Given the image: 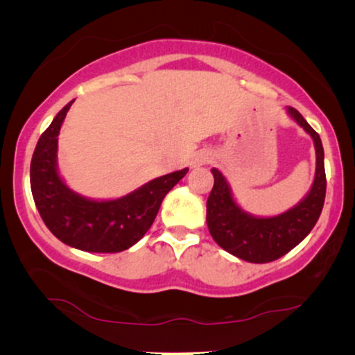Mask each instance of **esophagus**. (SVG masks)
Masks as SVG:
<instances>
[{"instance_id":"obj_1","label":"esophagus","mask_w":355,"mask_h":355,"mask_svg":"<svg viewBox=\"0 0 355 355\" xmlns=\"http://www.w3.org/2000/svg\"><path fill=\"white\" fill-rule=\"evenodd\" d=\"M196 163H197V164H198V163H202V159H197V162H196Z\"/></svg>"}]
</instances>
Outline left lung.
I'll use <instances>...</instances> for the list:
<instances>
[{
    "instance_id": "1",
    "label": "left lung",
    "mask_w": 355,
    "mask_h": 355,
    "mask_svg": "<svg viewBox=\"0 0 355 355\" xmlns=\"http://www.w3.org/2000/svg\"><path fill=\"white\" fill-rule=\"evenodd\" d=\"M288 113L313 139L317 153L313 184L297 205L270 218L250 215L232 198L225 176L216 168L211 169L215 184L207 200L208 231L221 249L250 263H268L293 250L313 230L324 203L327 176L322 139L297 110L288 106Z\"/></svg>"
}]
</instances>
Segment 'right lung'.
I'll use <instances>...</instances> for the list:
<instances>
[{"instance_id":"right-lung-1","label":"right lung","mask_w":355,"mask_h":355,"mask_svg":"<svg viewBox=\"0 0 355 355\" xmlns=\"http://www.w3.org/2000/svg\"><path fill=\"white\" fill-rule=\"evenodd\" d=\"M71 103L40 135L31 163V187L37 210L48 230L66 245L96 254H114L145 236L166 193L189 168L159 176L114 200H92L71 191L58 173V135Z\"/></svg>"}]
</instances>
